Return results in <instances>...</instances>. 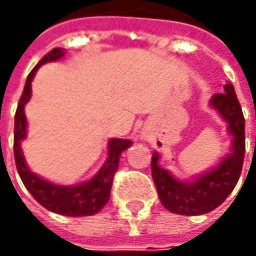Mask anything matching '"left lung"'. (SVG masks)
<instances>
[{
    "label": "left lung",
    "instance_id": "obj_1",
    "mask_svg": "<svg viewBox=\"0 0 256 256\" xmlns=\"http://www.w3.org/2000/svg\"><path fill=\"white\" fill-rule=\"evenodd\" d=\"M210 106L226 124L231 135V152L222 156L214 168L196 175L192 181H181L160 166V154H152L151 170L160 201L178 215H202L214 211L228 198L240 180L245 155V120L231 82L224 92L212 95Z\"/></svg>",
    "mask_w": 256,
    "mask_h": 256
}]
</instances>
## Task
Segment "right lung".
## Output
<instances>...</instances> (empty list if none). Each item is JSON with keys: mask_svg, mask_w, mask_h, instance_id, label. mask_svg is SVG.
Instances as JSON below:
<instances>
[{"mask_svg": "<svg viewBox=\"0 0 256 256\" xmlns=\"http://www.w3.org/2000/svg\"><path fill=\"white\" fill-rule=\"evenodd\" d=\"M66 54L62 48H54L44 58L35 65L30 72L24 91L20 98L18 108L15 112L14 126V156L15 165L25 188L34 196L38 204H41L48 211L65 215V216H90L104 208V205L110 201V194L112 186V180L118 170L121 154L130 148L132 142L130 140L111 138L108 142V158L100 168V171L94 175L91 180L76 185H58L46 181L31 172L25 162L21 142L26 138V116H25V105L31 98V82L34 80L36 70L46 62L58 61Z\"/></svg>", "mask_w": 256, "mask_h": 256, "instance_id": "1", "label": "right lung"}]
</instances>
